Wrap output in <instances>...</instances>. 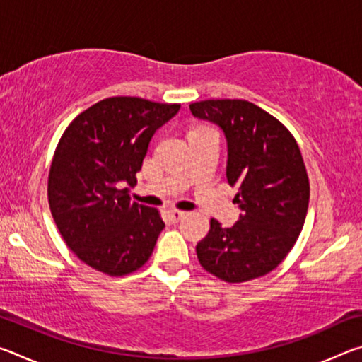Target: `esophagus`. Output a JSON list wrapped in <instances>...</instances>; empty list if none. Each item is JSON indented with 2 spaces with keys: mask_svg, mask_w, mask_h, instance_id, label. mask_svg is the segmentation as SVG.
I'll use <instances>...</instances> for the list:
<instances>
[{
  "mask_svg": "<svg viewBox=\"0 0 362 362\" xmlns=\"http://www.w3.org/2000/svg\"><path fill=\"white\" fill-rule=\"evenodd\" d=\"M168 214H169V218L173 220L174 223H177V222H179V220H182L183 217H185V212H183V211H177V209L169 211Z\"/></svg>",
  "mask_w": 362,
  "mask_h": 362,
  "instance_id": "esophagus-1",
  "label": "esophagus"
}]
</instances>
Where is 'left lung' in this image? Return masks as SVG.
Listing matches in <instances>:
<instances>
[{
    "mask_svg": "<svg viewBox=\"0 0 362 362\" xmlns=\"http://www.w3.org/2000/svg\"><path fill=\"white\" fill-rule=\"evenodd\" d=\"M189 110L225 132L226 179L238 187L235 203L243 211L231 228L211 218L209 233L196 244L201 267L225 283L265 276L291 252L308 211L310 180L297 140L247 100H201Z\"/></svg>",
    "mask_w": 362,
    "mask_h": 362,
    "instance_id": "8db88e82",
    "label": "left lung"
}]
</instances>
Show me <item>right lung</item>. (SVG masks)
Masks as SVG:
<instances>
[{
  "instance_id": "1",
  "label": "right lung",
  "mask_w": 362,
  "mask_h": 362,
  "mask_svg": "<svg viewBox=\"0 0 362 362\" xmlns=\"http://www.w3.org/2000/svg\"><path fill=\"white\" fill-rule=\"evenodd\" d=\"M179 103L108 97L73 119L60 137L47 179L51 214L86 265L126 276L150 259L164 228L156 207L131 201L148 144Z\"/></svg>"
}]
</instances>
